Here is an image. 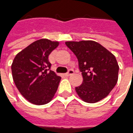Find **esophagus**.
I'll return each instance as SVG.
<instances>
[{
	"instance_id": "esophagus-1",
	"label": "esophagus",
	"mask_w": 133,
	"mask_h": 133,
	"mask_svg": "<svg viewBox=\"0 0 133 133\" xmlns=\"http://www.w3.org/2000/svg\"><path fill=\"white\" fill-rule=\"evenodd\" d=\"M74 74V71L73 69H69L67 73H66L65 76H70L71 75H73Z\"/></svg>"
}]
</instances>
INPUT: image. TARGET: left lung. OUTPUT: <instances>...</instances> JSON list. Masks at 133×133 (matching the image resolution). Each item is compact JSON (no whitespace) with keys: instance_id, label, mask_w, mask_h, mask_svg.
I'll return each mask as SVG.
<instances>
[{"instance_id":"obj_1","label":"left lung","mask_w":133,"mask_h":133,"mask_svg":"<svg viewBox=\"0 0 133 133\" xmlns=\"http://www.w3.org/2000/svg\"><path fill=\"white\" fill-rule=\"evenodd\" d=\"M66 45L78 60L83 83L76 93L85 102L94 103L103 99L118 81L119 65L112 52L94 41L66 42Z\"/></svg>"}]
</instances>
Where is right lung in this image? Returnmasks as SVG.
<instances>
[{
  "label": "right lung",
  "mask_w": 133,
  "mask_h": 133,
  "mask_svg": "<svg viewBox=\"0 0 133 133\" xmlns=\"http://www.w3.org/2000/svg\"><path fill=\"white\" fill-rule=\"evenodd\" d=\"M58 42L41 39L19 52L12 64V78L21 95L35 105H44L52 100L61 77L50 70V52Z\"/></svg>",
  "instance_id": "add662e5"
}]
</instances>
